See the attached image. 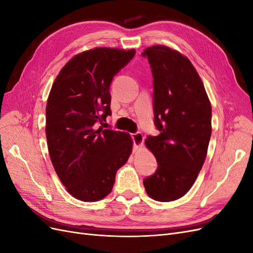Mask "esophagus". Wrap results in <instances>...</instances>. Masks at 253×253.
I'll return each instance as SVG.
<instances>
[{"label":"esophagus","instance_id":"1","mask_svg":"<svg viewBox=\"0 0 253 253\" xmlns=\"http://www.w3.org/2000/svg\"><path fill=\"white\" fill-rule=\"evenodd\" d=\"M131 138H132V140H133L135 149L139 148L140 145H142V143H143V135H142L141 133L137 132V133L131 134Z\"/></svg>","mask_w":253,"mask_h":253}]
</instances>
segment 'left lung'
I'll list each match as a JSON object with an SVG mask.
<instances>
[{"label":"left lung","mask_w":253,"mask_h":253,"mask_svg":"<svg viewBox=\"0 0 253 253\" xmlns=\"http://www.w3.org/2000/svg\"><path fill=\"white\" fill-rule=\"evenodd\" d=\"M141 55L154 79L153 110L159 131L145 139L158 167L143 179V186L153 200L172 202L188 192L204 165L211 137V104L187 57L162 45Z\"/></svg>","instance_id":"1"}]
</instances>
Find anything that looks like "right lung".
Wrapping results in <instances>:
<instances>
[{"instance_id": "add662e5", "label": "right lung", "mask_w": 253, "mask_h": 253, "mask_svg": "<svg viewBox=\"0 0 253 253\" xmlns=\"http://www.w3.org/2000/svg\"><path fill=\"white\" fill-rule=\"evenodd\" d=\"M135 49L98 47L75 56L53 82L46 104V139L55 171L68 193L97 202L111 193L132 152L127 133L97 129L111 116L110 87Z\"/></svg>"}]
</instances>
